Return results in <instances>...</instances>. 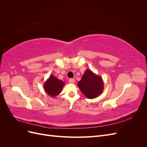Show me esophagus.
I'll list each match as a JSON object with an SVG mask.
<instances>
[{
	"label": "esophagus",
	"instance_id": "1",
	"mask_svg": "<svg viewBox=\"0 0 147 147\" xmlns=\"http://www.w3.org/2000/svg\"><path fill=\"white\" fill-rule=\"evenodd\" d=\"M69 82L70 83H72V84L74 83H75V79H74V78H70L69 80Z\"/></svg>",
	"mask_w": 147,
	"mask_h": 147
}]
</instances>
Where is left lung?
<instances>
[{"label": "left lung", "mask_w": 147, "mask_h": 147, "mask_svg": "<svg viewBox=\"0 0 147 147\" xmlns=\"http://www.w3.org/2000/svg\"><path fill=\"white\" fill-rule=\"evenodd\" d=\"M77 85L88 99H94L99 96L104 89V83L101 77L94 74L90 69L86 70Z\"/></svg>", "instance_id": "obj_1"}]
</instances>
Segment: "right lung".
I'll return each mask as SVG.
<instances>
[{"instance_id": "1", "label": "right lung", "mask_w": 147, "mask_h": 147, "mask_svg": "<svg viewBox=\"0 0 147 147\" xmlns=\"http://www.w3.org/2000/svg\"><path fill=\"white\" fill-rule=\"evenodd\" d=\"M64 85V82L51 75L44 83L43 88L48 95L51 97H55L61 92Z\"/></svg>"}]
</instances>
